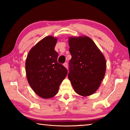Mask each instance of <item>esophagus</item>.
Masks as SVG:
<instances>
[{"mask_svg":"<svg viewBox=\"0 0 130 130\" xmlns=\"http://www.w3.org/2000/svg\"><path fill=\"white\" fill-rule=\"evenodd\" d=\"M63 66H64V67L67 69H68V62H65L64 63H63Z\"/></svg>","mask_w":130,"mask_h":130,"instance_id":"34e87169","label":"esophagus"}]
</instances>
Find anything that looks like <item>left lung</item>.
<instances>
[{"label":"left lung","instance_id":"8db88e82","mask_svg":"<svg viewBox=\"0 0 130 130\" xmlns=\"http://www.w3.org/2000/svg\"><path fill=\"white\" fill-rule=\"evenodd\" d=\"M70 80L74 90L82 96L95 93L106 73L104 56L92 39L88 37H71L69 39Z\"/></svg>","mask_w":130,"mask_h":130}]
</instances>
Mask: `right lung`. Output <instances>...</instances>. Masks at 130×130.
Instances as JSON below:
<instances>
[{"label":"right lung","mask_w":130,"mask_h":130,"mask_svg":"<svg viewBox=\"0 0 130 130\" xmlns=\"http://www.w3.org/2000/svg\"><path fill=\"white\" fill-rule=\"evenodd\" d=\"M56 42V38L45 37L29 51L26 59L27 80L33 90L42 98L56 95L68 73L67 69L57 62Z\"/></svg>","instance_id":"obj_1"}]
</instances>
